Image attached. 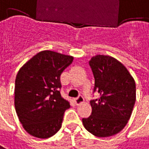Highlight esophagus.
<instances>
[{"mask_svg": "<svg viewBox=\"0 0 149 149\" xmlns=\"http://www.w3.org/2000/svg\"><path fill=\"white\" fill-rule=\"evenodd\" d=\"M74 103H75L77 105H79V104H82V103L84 101V99L83 96L79 95L78 97H76V98H74Z\"/></svg>", "mask_w": 149, "mask_h": 149, "instance_id": "34e87169", "label": "esophagus"}]
</instances>
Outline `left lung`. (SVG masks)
<instances>
[{
  "instance_id": "left-lung-1",
  "label": "left lung",
  "mask_w": 149,
  "mask_h": 149,
  "mask_svg": "<svg viewBox=\"0 0 149 149\" xmlns=\"http://www.w3.org/2000/svg\"><path fill=\"white\" fill-rule=\"evenodd\" d=\"M95 78L94 92L99 99L92 100V114L83 124L92 135L109 137L122 131L130 119L136 98L133 77L114 57L96 55L89 61Z\"/></svg>"
}]
</instances>
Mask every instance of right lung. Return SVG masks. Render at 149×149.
Returning a JSON list of instances; mask_svg holds the SVG:
<instances>
[{"instance_id": "obj_1", "label": "right lung", "mask_w": 149, "mask_h": 149, "mask_svg": "<svg viewBox=\"0 0 149 149\" xmlns=\"http://www.w3.org/2000/svg\"><path fill=\"white\" fill-rule=\"evenodd\" d=\"M74 57L45 50L38 53L18 70L14 88V105L25 131L46 139L61 127L65 111L70 107L62 98L60 76Z\"/></svg>"}]
</instances>
